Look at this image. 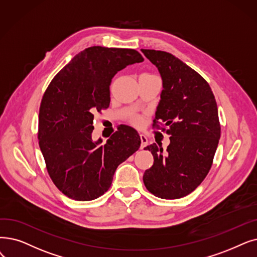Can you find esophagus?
I'll list each match as a JSON object with an SVG mask.
<instances>
[{"instance_id": "esophagus-1", "label": "esophagus", "mask_w": 257, "mask_h": 257, "mask_svg": "<svg viewBox=\"0 0 257 257\" xmlns=\"http://www.w3.org/2000/svg\"><path fill=\"white\" fill-rule=\"evenodd\" d=\"M140 139H141V148L143 149L148 145V139L145 135H140Z\"/></svg>"}]
</instances>
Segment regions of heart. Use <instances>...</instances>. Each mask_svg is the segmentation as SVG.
<instances>
[{"instance_id":"obj_1","label":"heart","mask_w":257,"mask_h":257,"mask_svg":"<svg viewBox=\"0 0 257 257\" xmlns=\"http://www.w3.org/2000/svg\"><path fill=\"white\" fill-rule=\"evenodd\" d=\"M132 122L137 126H140L142 124V119H141V117H135L132 119Z\"/></svg>"}]
</instances>
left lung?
I'll use <instances>...</instances> for the list:
<instances>
[{
	"instance_id": "8db88e82",
	"label": "left lung",
	"mask_w": 257,
	"mask_h": 257,
	"mask_svg": "<svg viewBox=\"0 0 257 257\" xmlns=\"http://www.w3.org/2000/svg\"><path fill=\"white\" fill-rule=\"evenodd\" d=\"M142 52L163 81L153 126L169 127L166 132L171 136L166 150L156 144L145 148L154 162L143 181L155 196L181 198L205 180L213 162L220 138L216 101L204 77L173 54L152 49Z\"/></svg>"
}]
</instances>
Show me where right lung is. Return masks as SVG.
<instances>
[{
  "mask_svg": "<svg viewBox=\"0 0 257 257\" xmlns=\"http://www.w3.org/2000/svg\"><path fill=\"white\" fill-rule=\"evenodd\" d=\"M135 49L92 46L77 53L55 75L43 95L39 145L54 185L80 202L103 195L119 164L139 150L137 130L121 126L105 144L92 140L93 113L110 104L112 77L143 62Z\"/></svg>",
  "mask_w": 257,
  "mask_h": 257,
  "instance_id": "add662e5",
  "label": "right lung"
}]
</instances>
